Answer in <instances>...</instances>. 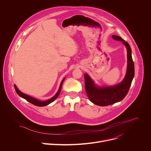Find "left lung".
<instances>
[{"label":"left lung","mask_w":151,"mask_h":151,"mask_svg":"<svg viewBox=\"0 0 151 151\" xmlns=\"http://www.w3.org/2000/svg\"><path fill=\"white\" fill-rule=\"evenodd\" d=\"M114 40L122 42L127 51V68L123 80L119 83L113 86L97 85L92 78L87 74H84L85 88L90 100L94 104L106 106L113 104L124 99L127 94L134 76V64L132 55L130 45L120 36L113 35Z\"/></svg>","instance_id":"left-lung-1"}]
</instances>
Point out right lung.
Here are the masks:
<instances>
[{
    "instance_id": "1",
    "label": "right lung",
    "mask_w": 151,
    "mask_h": 151,
    "mask_svg": "<svg viewBox=\"0 0 151 151\" xmlns=\"http://www.w3.org/2000/svg\"><path fill=\"white\" fill-rule=\"evenodd\" d=\"M64 79H65V78H64L62 81L61 82V83L60 85V87H59V88H58V91L57 92V93L52 97H51V99L47 100H45V101H41V100H37V99L35 98V97H31L29 95H27L21 92V91H19L18 90V88H17V86L15 85H14V87H15V91L17 92V93L18 94L19 96H20L21 97H22L23 99H24L25 100H26L27 101H28L29 102L31 103L32 104L36 106H39V107H42V106H47L49 104H50L51 103H52V101H54L58 96L60 91H61V87H62V85H63V83L64 81Z\"/></svg>"
}]
</instances>
